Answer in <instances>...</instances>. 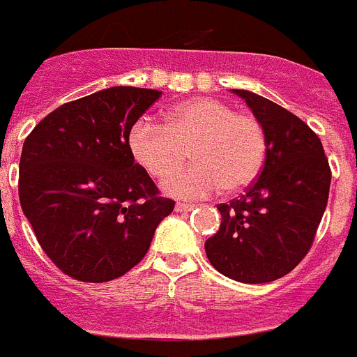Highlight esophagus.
Masks as SVG:
<instances>
[{"mask_svg": "<svg viewBox=\"0 0 357 357\" xmlns=\"http://www.w3.org/2000/svg\"><path fill=\"white\" fill-rule=\"evenodd\" d=\"M194 205L190 204H176V213H188V211H192Z\"/></svg>", "mask_w": 357, "mask_h": 357, "instance_id": "1", "label": "esophagus"}]
</instances>
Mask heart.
I'll return each instance as SVG.
<instances>
[{
    "label": "heart",
    "mask_w": 357,
    "mask_h": 357,
    "mask_svg": "<svg viewBox=\"0 0 357 357\" xmlns=\"http://www.w3.org/2000/svg\"><path fill=\"white\" fill-rule=\"evenodd\" d=\"M133 159L152 178L181 167L190 150L194 165L169 178L163 190L176 198H202L224 188L238 192L259 176L266 158V130L251 113H236L218 98L199 97L174 106L165 124L141 119L128 135Z\"/></svg>",
    "instance_id": "obj_1"
}]
</instances>
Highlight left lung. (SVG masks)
<instances>
[{"mask_svg": "<svg viewBox=\"0 0 357 357\" xmlns=\"http://www.w3.org/2000/svg\"><path fill=\"white\" fill-rule=\"evenodd\" d=\"M233 93L262 123L266 159L244 196L218 205L222 224L205 242V253L229 279L271 282L288 275L314 244L332 172L321 139L297 115L245 89Z\"/></svg>", "mask_w": 357, "mask_h": 357, "instance_id": "8db88e82", "label": "left lung"}]
</instances>
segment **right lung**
<instances>
[{"mask_svg":"<svg viewBox=\"0 0 357 357\" xmlns=\"http://www.w3.org/2000/svg\"><path fill=\"white\" fill-rule=\"evenodd\" d=\"M159 97L132 86L102 89L62 104L23 143L22 211L38 244L71 279L123 277L174 211L128 146L132 126Z\"/></svg>","mask_w":357,"mask_h":357,"instance_id":"right-lung-1","label":"right lung"}]
</instances>
